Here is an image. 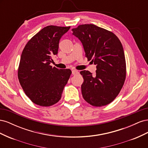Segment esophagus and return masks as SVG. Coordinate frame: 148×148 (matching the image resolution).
<instances>
[{"label":"esophagus","instance_id":"1","mask_svg":"<svg viewBox=\"0 0 148 148\" xmlns=\"http://www.w3.org/2000/svg\"><path fill=\"white\" fill-rule=\"evenodd\" d=\"M79 72L78 71H77V70H72V74L73 75H77V74H78Z\"/></svg>","mask_w":148,"mask_h":148}]
</instances>
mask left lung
I'll return each mask as SVG.
<instances>
[{
  "label": "left lung",
  "instance_id": "obj_1",
  "mask_svg": "<svg viewBox=\"0 0 148 148\" xmlns=\"http://www.w3.org/2000/svg\"><path fill=\"white\" fill-rule=\"evenodd\" d=\"M72 31L82 42L88 60L96 65L95 75L87 70L80 71L84 79V99L95 107L110 104L118 96L126 78L122 43L114 33L95 25H81Z\"/></svg>",
  "mask_w": 148,
  "mask_h": 148
}]
</instances>
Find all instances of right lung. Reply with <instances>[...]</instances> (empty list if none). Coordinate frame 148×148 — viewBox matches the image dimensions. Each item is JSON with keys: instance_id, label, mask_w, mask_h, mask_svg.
I'll list each match as a JSON object with an SVG mask.
<instances>
[{"instance_id": "add662e5", "label": "right lung", "mask_w": 148, "mask_h": 148, "mask_svg": "<svg viewBox=\"0 0 148 148\" xmlns=\"http://www.w3.org/2000/svg\"><path fill=\"white\" fill-rule=\"evenodd\" d=\"M70 26L50 25L36 34L22 52L18 78L26 95L34 104L49 107L61 99L71 73L70 69H58L50 64L57 54L60 39Z\"/></svg>"}]
</instances>
